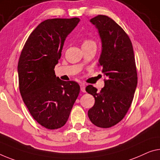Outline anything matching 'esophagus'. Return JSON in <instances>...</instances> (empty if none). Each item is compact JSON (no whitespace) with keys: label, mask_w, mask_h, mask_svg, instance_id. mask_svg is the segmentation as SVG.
Segmentation results:
<instances>
[{"label":"esophagus","mask_w":160,"mask_h":160,"mask_svg":"<svg viewBox=\"0 0 160 160\" xmlns=\"http://www.w3.org/2000/svg\"><path fill=\"white\" fill-rule=\"evenodd\" d=\"M85 87H86V86H85L84 83H81L80 88H81V91H82V92H86Z\"/></svg>","instance_id":"1"}]
</instances>
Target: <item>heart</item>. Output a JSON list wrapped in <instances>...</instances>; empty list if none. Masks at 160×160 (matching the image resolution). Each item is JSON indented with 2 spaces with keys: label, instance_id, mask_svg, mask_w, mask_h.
<instances>
[{
  "label": "heart",
  "instance_id": "1",
  "mask_svg": "<svg viewBox=\"0 0 160 160\" xmlns=\"http://www.w3.org/2000/svg\"><path fill=\"white\" fill-rule=\"evenodd\" d=\"M88 43H94V42H93V41H85L84 42H83V44H88Z\"/></svg>",
  "mask_w": 160,
  "mask_h": 160
}]
</instances>
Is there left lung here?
Returning <instances> with one entry per match:
<instances>
[{"instance_id": "1", "label": "left lung", "mask_w": 160, "mask_h": 160, "mask_svg": "<svg viewBox=\"0 0 160 160\" xmlns=\"http://www.w3.org/2000/svg\"><path fill=\"white\" fill-rule=\"evenodd\" d=\"M98 30L102 42L99 66L106 77L100 92L92 85L86 91L95 99L88 111L97 127L109 128L117 124L128 112L137 85V73L131 41L114 20L99 15L90 20Z\"/></svg>"}]
</instances>
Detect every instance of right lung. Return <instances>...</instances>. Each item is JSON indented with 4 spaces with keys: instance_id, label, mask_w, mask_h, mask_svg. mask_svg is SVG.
I'll return each instance as SVG.
<instances>
[{
    "instance_id": "add662e5",
    "label": "right lung",
    "mask_w": 160,
    "mask_h": 160,
    "mask_svg": "<svg viewBox=\"0 0 160 160\" xmlns=\"http://www.w3.org/2000/svg\"><path fill=\"white\" fill-rule=\"evenodd\" d=\"M79 21L73 18L41 22L27 39L19 58L22 99L33 119L46 129L66 124L79 94L77 82L61 80L54 72L66 38Z\"/></svg>"
}]
</instances>
